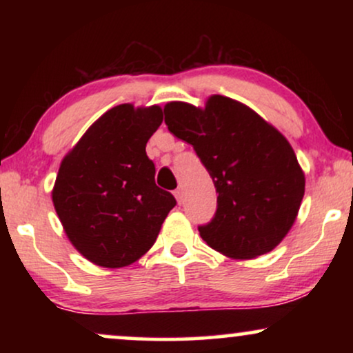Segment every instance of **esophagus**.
<instances>
[{
  "mask_svg": "<svg viewBox=\"0 0 353 353\" xmlns=\"http://www.w3.org/2000/svg\"><path fill=\"white\" fill-rule=\"evenodd\" d=\"M173 194H175L178 204H181V202H183V191L181 190H176L175 192H173Z\"/></svg>",
  "mask_w": 353,
  "mask_h": 353,
  "instance_id": "1",
  "label": "esophagus"
}]
</instances>
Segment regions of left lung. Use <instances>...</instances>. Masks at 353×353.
Returning <instances> with one entry per match:
<instances>
[{
	"instance_id": "left-lung-1",
	"label": "left lung",
	"mask_w": 353,
	"mask_h": 353,
	"mask_svg": "<svg viewBox=\"0 0 353 353\" xmlns=\"http://www.w3.org/2000/svg\"><path fill=\"white\" fill-rule=\"evenodd\" d=\"M170 133L192 144L214 180L216 212L201 238L231 259L273 250L296 221L305 175L273 125L238 101L214 94L204 109L173 101L163 108Z\"/></svg>"
}]
</instances>
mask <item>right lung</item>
<instances>
[{
  "label": "right lung",
  "instance_id": "1",
  "mask_svg": "<svg viewBox=\"0 0 353 353\" xmlns=\"http://www.w3.org/2000/svg\"><path fill=\"white\" fill-rule=\"evenodd\" d=\"M163 120L159 105H115L62 159L52 204L72 245L90 262L120 268L156 243L173 207L156 185L146 143Z\"/></svg>",
  "mask_w": 353,
  "mask_h": 353
}]
</instances>
